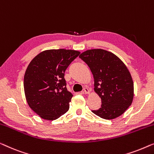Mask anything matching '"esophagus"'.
Returning a JSON list of instances; mask_svg holds the SVG:
<instances>
[{
    "label": "esophagus",
    "instance_id": "obj_1",
    "mask_svg": "<svg viewBox=\"0 0 154 154\" xmlns=\"http://www.w3.org/2000/svg\"><path fill=\"white\" fill-rule=\"evenodd\" d=\"M82 93H83V94H89L90 91H89V90H88V88H84V91H82Z\"/></svg>",
    "mask_w": 154,
    "mask_h": 154
}]
</instances>
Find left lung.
Listing matches in <instances>:
<instances>
[{
	"label": "left lung",
	"mask_w": 154,
	"mask_h": 154,
	"mask_svg": "<svg viewBox=\"0 0 154 154\" xmlns=\"http://www.w3.org/2000/svg\"><path fill=\"white\" fill-rule=\"evenodd\" d=\"M79 58L88 65L94 78V91L101 107L92 112L107 120L119 117L131 105L134 84L128 69L117 56L102 49L84 51Z\"/></svg>",
	"instance_id": "obj_1"
}]
</instances>
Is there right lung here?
<instances>
[{"label": "right lung", "mask_w": 154, "mask_h": 154, "mask_svg": "<svg viewBox=\"0 0 154 154\" xmlns=\"http://www.w3.org/2000/svg\"><path fill=\"white\" fill-rule=\"evenodd\" d=\"M79 54L71 49H49L28 66L23 79L26 99L43 119L56 120L68 111L73 95L67 89L64 73Z\"/></svg>", "instance_id": "right-lung-1"}]
</instances>
